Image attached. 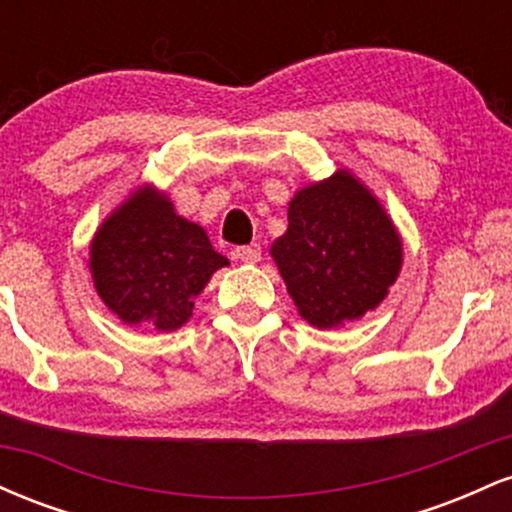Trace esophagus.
<instances>
[{"label": "esophagus", "mask_w": 512, "mask_h": 512, "mask_svg": "<svg viewBox=\"0 0 512 512\" xmlns=\"http://www.w3.org/2000/svg\"><path fill=\"white\" fill-rule=\"evenodd\" d=\"M236 257L240 262H248V264H255L262 260V248L257 243H250V245H243V248H236Z\"/></svg>", "instance_id": "esophagus-1"}]
</instances>
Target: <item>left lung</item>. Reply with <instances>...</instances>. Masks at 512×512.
Returning a JSON list of instances; mask_svg holds the SVG:
<instances>
[{
  "label": "left lung",
  "instance_id": "left-lung-1",
  "mask_svg": "<svg viewBox=\"0 0 512 512\" xmlns=\"http://www.w3.org/2000/svg\"><path fill=\"white\" fill-rule=\"evenodd\" d=\"M272 257L298 313L330 330L383 301L399 274L402 243L366 187L339 170L298 192Z\"/></svg>",
  "mask_w": 512,
  "mask_h": 512
}]
</instances>
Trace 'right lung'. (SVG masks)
Instances as JSON below:
<instances>
[{"label":"right lung","mask_w":512,"mask_h":512,"mask_svg":"<svg viewBox=\"0 0 512 512\" xmlns=\"http://www.w3.org/2000/svg\"><path fill=\"white\" fill-rule=\"evenodd\" d=\"M228 260L207 233L154 190H139L103 223L91 245L98 296L127 325L178 330L211 274Z\"/></svg>","instance_id":"right-lung-1"}]
</instances>
